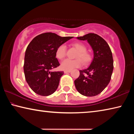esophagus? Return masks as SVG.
<instances>
[{"instance_id": "34e87169", "label": "esophagus", "mask_w": 134, "mask_h": 134, "mask_svg": "<svg viewBox=\"0 0 134 134\" xmlns=\"http://www.w3.org/2000/svg\"><path fill=\"white\" fill-rule=\"evenodd\" d=\"M64 72L65 74H66V73H68V72H71V70H65Z\"/></svg>"}]
</instances>
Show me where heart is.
<instances>
[{"instance_id": "1", "label": "heart", "mask_w": 134, "mask_h": 134, "mask_svg": "<svg viewBox=\"0 0 134 134\" xmlns=\"http://www.w3.org/2000/svg\"><path fill=\"white\" fill-rule=\"evenodd\" d=\"M73 47L79 51L77 54L76 60H70L66 59L63 61L61 63V68L64 70H71L76 68H78L81 66L83 62L85 64H87L90 62L92 60V55L86 51L87 48L86 45L83 43L76 42L72 44ZM66 46L64 44H62L59 46L56 49L55 55L57 58L62 60L66 55Z\"/></svg>"}]
</instances>
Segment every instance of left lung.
Segmentation results:
<instances>
[{
  "label": "left lung",
  "instance_id": "left-lung-1",
  "mask_svg": "<svg viewBox=\"0 0 134 134\" xmlns=\"http://www.w3.org/2000/svg\"><path fill=\"white\" fill-rule=\"evenodd\" d=\"M77 39L87 41L93 51V58L87 69L79 71L80 76L74 85L83 96H96L110 82L113 70L112 51L106 41L96 34H87Z\"/></svg>",
  "mask_w": 134,
  "mask_h": 134
}]
</instances>
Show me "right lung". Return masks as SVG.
Returning a JSON list of instances; mask_svg holds the SVG:
<instances>
[{
  "label": "right lung",
  "mask_w": 134,
  "mask_h": 134,
  "mask_svg": "<svg viewBox=\"0 0 134 134\" xmlns=\"http://www.w3.org/2000/svg\"><path fill=\"white\" fill-rule=\"evenodd\" d=\"M72 38L47 32L35 37L28 45L25 54L24 74L27 83L35 93L47 96L57 89L64 72L51 71L60 65L55 51L60 45Z\"/></svg>",
  "instance_id": "1"
}]
</instances>
